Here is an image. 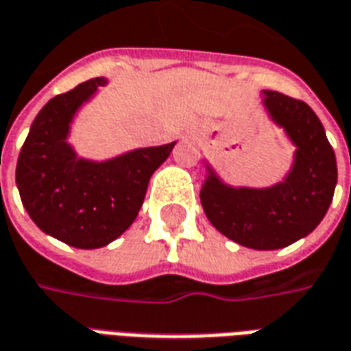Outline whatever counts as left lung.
<instances>
[{
  "label": "left lung",
  "mask_w": 351,
  "mask_h": 351,
  "mask_svg": "<svg viewBox=\"0 0 351 351\" xmlns=\"http://www.w3.org/2000/svg\"><path fill=\"white\" fill-rule=\"evenodd\" d=\"M262 102L296 146L285 180L271 188H234L207 165L199 197L220 234L249 249L271 251L306 237L327 215L337 186V158L319 117L306 102L278 90H264Z\"/></svg>",
  "instance_id": "obj_1"
}]
</instances>
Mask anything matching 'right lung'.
I'll return each instance as SVG.
<instances>
[{
    "instance_id": "1",
    "label": "right lung",
    "mask_w": 351,
    "mask_h": 351,
    "mask_svg": "<svg viewBox=\"0 0 351 351\" xmlns=\"http://www.w3.org/2000/svg\"><path fill=\"white\" fill-rule=\"evenodd\" d=\"M102 85L106 80L95 77L49 100L16 163L22 205L36 226L77 249L104 247L133 224L150 176L176 144L138 148L108 161L77 158L68 144L70 123Z\"/></svg>"
}]
</instances>
